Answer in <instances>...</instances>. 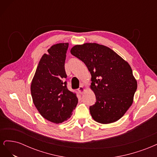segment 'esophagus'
Here are the masks:
<instances>
[{"instance_id": "esophagus-1", "label": "esophagus", "mask_w": 157, "mask_h": 157, "mask_svg": "<svg viewBox=\"0 0 157 157\" xmlns=\"http://www.w3.org/2000/svg\"><path fill=\"white\" fill-rule=\"evenodd\" d=\"M78 91L80 94H82L84 93V92L85 91V88L83 84H81V86L79 87V88L78 89Z\"/></svg>"}]
</instances>
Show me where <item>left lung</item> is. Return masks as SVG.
<instances>
[{"label": "left lung", "instance_id": "left-lung-1", "mask_svg": "<svg viewBox=\"0 0 157 157\" xmlns=\"http://www.w3.org/2000/svg\"><path fill=\"white\" fill-rule=\"evenodd\" d=\"M71 53L91 73L90 88L96 98L90 107L93 119L101 124L119 120L132 105L137 86L129 63L109 47L97 43L75 45Z\"/></svg>", "mask_w": 157, "mask_h": 157}]
</instances>
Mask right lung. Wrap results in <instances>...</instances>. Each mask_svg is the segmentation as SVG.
Wrapping results in <instances>:
<instances>
[{"label":"right lung","instance_id":"obj_1","mask_svg":"<svg viewBox=\"0 0 157 157\" xmlns=\"http://www.w3.org/2000/svg\"><path fill=\"white\" fill-rule=\"evenodd\" d=\"M69 43L50 47L42 56L31 84L33 101L42 117L59 124L68 120L78 103L76 94L67 88L65 70Z\"/></svg>","mask_w":157,"mask_h":157}]
</instances>
